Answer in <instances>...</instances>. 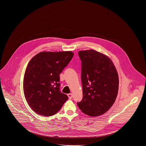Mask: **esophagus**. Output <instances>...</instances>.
<instances>
[{
    "label": "esophagus",
    "instance_id": "1",
    "mask_svg": "<svg viewBox=\"0 0 146 146\" xmlns=\"http://www.w3.org/2000/svg\"><path fill=\"white\" fill-rule=\"evenodd\" d=\"M68 97H69V99H72V97H73V95H72V94H71V93L68 94Z\"/></svg>",
    "mask_w": 146,
    "mask_h": 146
}]
</instances>
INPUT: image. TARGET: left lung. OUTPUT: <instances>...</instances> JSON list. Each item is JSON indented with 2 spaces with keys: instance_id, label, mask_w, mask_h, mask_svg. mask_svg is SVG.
Masks as SVG:
<instances>
[{
  "instance_id": "obj_1",
  "label": "left lung",
  "mask_w": 146,
  "mask_h": 146,
  "mask_svg": "<svg viewBox=\"0 0 146 146\" xmlns=\"http://www.w3.org/2000/svg\"><path fill=\"white\" fill-rule=\"evenodd\" d=\"M78 56L82 61L83 97L77 105L86 115H101L111 108L116 98L117 72L112 60L96 50L79 51Z\"/></svg>"
}]
</instances>
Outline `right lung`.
I'll use <instances>...</instances> for the list:
<instances>
[{
	"label": "right lung",
	"instance_id": "right-lung-1",
	"mask_svg": "<svg viewBox=\"0 0 146 146\" xmlns=\"http://www.w3.org/2000/svg\"><path fill=\"white\" fill-rule=\"evenodd\" d=\"M73 55L71 51L42 52L30 61L24 74L23 90L26 101L36 113L54 115L68 100L60 91L59 74Z\"/></svg>",
	"mask_w": 146,
	"mask_h": 146
}]
</instances>
